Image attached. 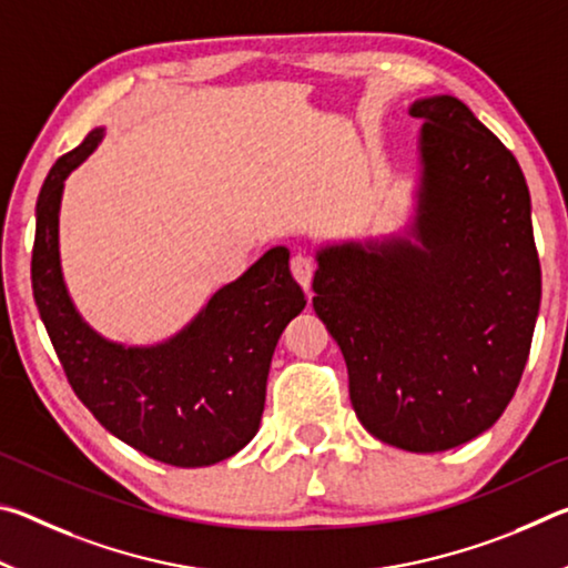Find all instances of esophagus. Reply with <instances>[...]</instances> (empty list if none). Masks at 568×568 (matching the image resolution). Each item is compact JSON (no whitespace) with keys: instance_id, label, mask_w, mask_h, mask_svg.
I'll use <instances>...</instances> for the list:
<instances>
[{"instance_id":"1","label":"esophagus","mask_w":568,"mask_h":568,"mask_svg":"<svg viewBox=\"0 0 568 568\" xmlns=\"http://www.w3.org/2000/svg\"><path fill=\"white\" fill-rule=\"evenodd\" d=\"M315 257L307 255V253H297L291 257V271L293 277L297 283H301L305 291H311V283H313V275H315Z\"/></svg>"}]
</instances>
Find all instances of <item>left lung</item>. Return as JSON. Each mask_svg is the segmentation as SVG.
Returning <instances> with one entry per match:
<instances>
[{
  "mask_svg": "<svg viewBox=\"0 0 568 568\" xmlns=\"http://www.w3.org/2000/svg\"><path fill=\"white\" fill-rule=\"evenodd\" d=\"M410 114L426 120L418 245L321 250L313 307L341 345L363 428L434 454L484 434L514 398L541 265L511 150L450 94L420 100Z\"/></svg>",
  "mask_w": 568,
  "mask_h": 568,
  "instance_id": "8db88e82",
  "label": "left lung"
}]
</instances>
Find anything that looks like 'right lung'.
Segmentation results:
<instances>
[{
	"label": "right lung",
	"mask_w": 568,
	"mask_h": 568,
	"mask_svg": "<svg viewBox=\"0 0 568 568\" xmlns=\"http://www.w3.org/2000/svg\"><path fill=\"white\" fill-rule=\"evenodd\" d=\"M100 140L102 130H92L57 160L37 197L32 291L40 318L77 398L112 436L170 466L217 464L261 428L277 338L305 307L291 253L267 250L168 343L124 348L104 341L67 295L57 240L64 178Z\"/></svg>",
	"instance_id": "add662e5"
}]
</instances>
